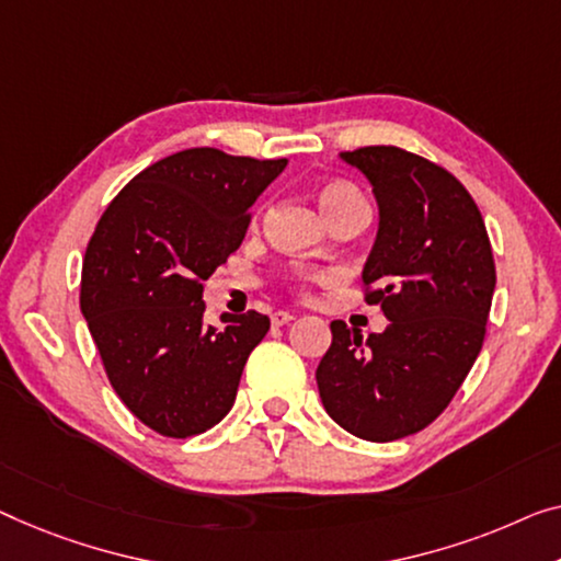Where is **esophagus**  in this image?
I'll list each match as a JSON object with an SVG mask.
<instances>
[{"label": "esophagus", "mask_w": 561, "mask_h": 561, "mask_svg": "<svg viewBox=\"0 0 561 561\" xmlns=\"http://www.w3.org/2000/svg\"><path fill=\"white\" fill-rule=\"evenodd\" d=\"M291 320H295V317H291L289 312H274V314H272V324H274V328H282V324H289Z\"/></svg>", "instance_id": "1"}]
</instances>
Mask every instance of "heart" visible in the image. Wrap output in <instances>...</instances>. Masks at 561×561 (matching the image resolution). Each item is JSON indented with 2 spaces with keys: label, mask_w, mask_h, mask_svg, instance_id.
Masks as SVG:
<instances>
[{
  "label": "heart",
  "mask_w": 561,
  "mask_h": 561,
  "mask_svg": "<svg viewBox=\"0 0 561 561\" xmlns=\"http://www.w3.org/2000/svg\"><path fill=\"white\" fill-rule=\"evenodd\" d=\"M357 198H363V196L350 186H342V183H330V186H324L320 191V208L324 211V216H328L334 211V208L345 206V204H350V201H357Z\"/></svg>",
  "instance_id": "b5f03b06"
}]
</instances>
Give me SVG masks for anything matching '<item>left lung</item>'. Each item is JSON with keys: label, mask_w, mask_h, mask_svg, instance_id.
I'll use <instances>...</instances> for the list:
<instances>
[{"label": "left lung", "mask_w": 561, "mask_h": 561, "mask_svg": "<svg viewBox=\"0 0 561 561\" xmlns=\"http://www.w3.org/2000/svg\"><path fill=\"white\" fill-rule=\"evenodd\" d=\"M340 158L378 201L363 287L390 324L363 340L334 320L314 378L334 423L388 443L423 431L461 388L486 334L496 266L479 206L456 175L396 146Z\"/></svg>", "instance_id": "left-lung-1"}]
</instances>
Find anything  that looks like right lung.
<instances>
[{
	"label": "right lung",
	"instance_id": "add662e5",
	"mask_svg": "<svg viewBox=\"0 0 561 561\" xmlns=\"http://www.w3.org/2000/svg\"><path fill=\"white\" fill-rule=\"evenodd\" d=\"M284 169L287 158L179 150L140 171L98 221L82 262V317L113 390L161 436L219 423L270 330L254 309L206 324L201 282L237 252L249 208Z\"/></svg>",
	"mask_w": 561,
	"mask_h": 561
}]
</instances>
